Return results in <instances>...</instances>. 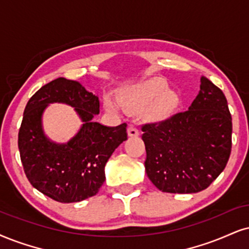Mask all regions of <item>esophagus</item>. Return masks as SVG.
Returning a JSON list of instances; mask_svg holds the SVG:
<instances>
[{"label":"esophagus","instance_id":"34e87169","mask_svg":"<svg viewBox=\"0 0 249 249\" xmlns=\"http://www.w3.org/2000/svg\"><path fill=\"white\" fill-rule=\"evenodd\" d=\"M127 131H128V136H129V137H136V136H139V135H140L139 130H137L136 128L134 127V125H129Z\"/></svg>","mask_w":249,"mask_h":249}]
</instances>
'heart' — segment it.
Instances as JSON below:
<instances>
[{"mask_svg": "<svg viewBox=\"0 0 249 249\" xmlns=\"http://www.w3.org/2000/svg\"><path fill=\"white\" fill-rule=\"evenodd\" d=\"M148 114L153 119H165L176 112L180 104L179 94L168 90V83L164 78H150L134 85L120 93V104L125 108L139 110L148 106ZM105 107L109 112H116L119 105L112 98H106Z\"/></svg>", "mask_w": 249, "mask_h": 249, "instance_id": "1", "label": "heart"}]
</instances>
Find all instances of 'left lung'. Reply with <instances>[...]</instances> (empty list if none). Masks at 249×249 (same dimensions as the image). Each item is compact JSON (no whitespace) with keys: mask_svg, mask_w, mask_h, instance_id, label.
Returning <instances> with one entry per match:
<instances>
[{"mask_svg":"<svg viewBox=\"0 0 249 249\" xmlns=\"http://www.w3.org/2000/svg\"><path fill=\"white\" fill-rule=\"evenodd\" d=\"M146 176L159 190L193 194L222 173L232 148V118L223 91L204 76L186 112L142 125Z\"/></svg>","mask_w":249,"mask_h":249,"instance_id":"left-lung-1","label":"left lung"}]
</instances>
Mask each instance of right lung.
Here are the masks:
<instances>
[{
	"mask_svg": "<svg viewBox=\"0 0 249 249\" xmlns=\"http://www.w3.org/2000/svg\"><path fill=\"white\" fill-rule=\"evenodd\" d=\"M74 107L83 124L67 143L45 136L42 114L50 103ZM99 98L81 83L59 77L30 98L18 133V149L30 183L40 193L72 203L94 196L105 181V165L114 150L127 140V124L107 127L93 121L99 114Z\"/></svg>",
	"mask_w": 249,
	"mask_h": 249,
	"instance_id": "1",
	"label": "right lung"
}]
</instances>
